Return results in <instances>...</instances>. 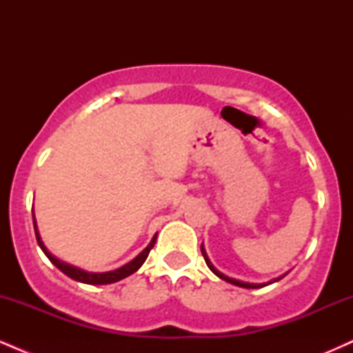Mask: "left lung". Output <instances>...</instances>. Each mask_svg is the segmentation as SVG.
<instances>
[{"label": "left lung", "instance_id": "1", "mask_svg": "<svg viewBox=\"0 0 353 353\" xmlns=\"http://www.w3.org/2000/svg\"><path fill=\"white\" fill-rule=\"evenodd\" d=\"M201 252H202V255H204V259H205V264H208V267L210 270H212L214 274L217 275L219 279H222V281H225V282H229V283H232V285H237V287H242V289H261V287H265V285H269V283H274V282H279L281 281V279H283V275H281V277H277V279H272V281H269V282H262V283H250V282H244V281H237V279H232V277H228V275L225 274H222V272H219V270L216 269V267L212 265V262L209 261V257H208V254H205V249H204V244H201Z\"/></svg>", "mask_w": 353, "mask_h": 353}]
</instances>
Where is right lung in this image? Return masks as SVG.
<instances>
[{"label": "right lung", "instance_id": "obj_1", "mask_svg": "<svg viewBox=\"0 0 353 353\" xmlns=\"http://www.w3.org/2000/svg\"><path fill=\"white\" fill-rule=\"evenodd\" d=\"M33 224H34V234H36V241H38V245L41 247V250L44 254H46V257L50 259L52 264L58 267L61 272L66 274L68 277H71L72 281L89 283V285H104V283H114L117 281H123V279L129 277L131 274H134L136 270H139L141 265H143L145 262V259H148L149 252H151L154 244H156V237H157V234H156V236L152 237V241L149 242V245L145 247L143 252H141L139 255H136V257L132 259L131 262H128V264L119 267V269L109 270V272H88V270L79 269V267L71 265V264H68V262L59 261L56 255H52L50 250L46 249V245H44V242L41 241V236H39L38 225H36L34 212H33Z\"/></svg>", "mask_w": 353, "mask_h": 353}]
</instances>
